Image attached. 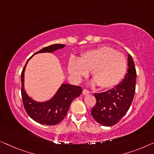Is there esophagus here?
<instances>
[{
	"mask_svg": "<svg viewBox=\"0 0 154 154\" xmlns=\"http://www.w3.org/2000/svg\"><path fill=\"white\" fill-rule=\"evenodd\" d=\"M83 94L84 95H88V94H90V91L86 90V89H84L83 90Z\"/></svg>",
	"mask_w": 154,
	"mask_h": 154,
	"instance_id": "esophagus-1",
	"label": "esophagus"
}]
</instances>
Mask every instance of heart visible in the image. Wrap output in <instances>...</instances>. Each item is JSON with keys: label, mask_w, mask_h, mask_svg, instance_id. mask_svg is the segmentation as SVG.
<instances>
[{"label": "heart", "mask_w": 154, "mask_h": 154, "mask_svg": "<svg viewBox=\"0 0 154 154\" xmlns=\"http://www.w3.org/2000/svg\"><path fill=\"white\" fill-rule=\"evenodd\" d=\"M127 69L125 57L112 48L102 46L85 53L79 60L71 59L68 65L70 74L79 80L88 71L98 86L110 88L122 79Z\"/></svg>", "instance_id": "heart-1"}]
</instances>
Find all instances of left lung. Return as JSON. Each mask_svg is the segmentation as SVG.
I'll return each instance as SVG.
<instances>
[{"label":"left lung","mask_w":154,"mask_h":154,"mask_svg":"<svg viewBox=\"0 0 154 154\" xmlns=\"http://www.w3.org/2000/svg\"><path fill=\"white\" fill-rule=\"evenodd\" d=\"M128 69L122 83L104 93H94L96 104L91 116L105 127L116 125L127 113L134 100L136 83V70L132 57L128 54Z\"/></svg>","instance_id":"8db88e82"}]
</instances>
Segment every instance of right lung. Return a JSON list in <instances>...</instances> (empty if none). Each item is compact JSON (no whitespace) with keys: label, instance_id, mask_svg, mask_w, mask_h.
<instances>
[{"label":"right lung","instance_id":"obj_1","mask_svg":"<svg viewBox=\"0 0 154 154\" xmlns=\"http://www.w3.org/2000/svg\"><path fill=\"white\" fill-rule=\"evenodd\" d=\"M65 45L64 44H53L42 48L35 54L41 52H52L63 48ZM27 61L20 75L21 97L24 109L27 115L36 122L45 125H57L65 118L71 102L75 98L80 95L82 92V88L81 86L63 84L52 100L43 103L34 102L27 96L23 88L24 71Z\"/></svg>","mask_w":154,"mask_h":154}]
</instances>
